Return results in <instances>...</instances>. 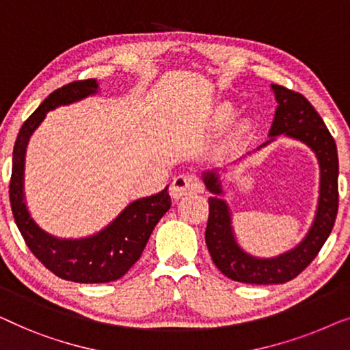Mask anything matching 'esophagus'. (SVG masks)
<instances>
[{"instance_id": "1", "label": "esophagus", "mask_w": 350, "mask_h": 350, "mask_svg": "<svg viewBox=\"0 0 350 350\" xmlns=\"http://www.w3.org/2000/svg\"><path fill=\"white\" fill-rule=\"evenodd\" d=\"M203 190V184L195 174H185L179 176L173 180V184L170 187V193L174 200H179L185 195H193L200 193Z\"/></svg>"}]
</instances>
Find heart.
<instances>
[{
  "label": "heart",
  "mask_w": 350,
  "mask_h": 350,
  "mask_svg": "<svg viewBox=\"0 0 350 350\" xmlns=\"http://www.w3.org/2000/svg\"><path fill=\"white\" fill-rule=\"evenodd\" d=\"M238 117V107L233 101L224 100L211 107L208 114V126L213 130H225L228 128Z\"/></svg>",
  "instance_id": "obj_1"
}]
</instances>
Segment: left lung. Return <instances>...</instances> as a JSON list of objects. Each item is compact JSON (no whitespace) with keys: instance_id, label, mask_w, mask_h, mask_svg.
I'll return each mask as SVG.
<instances>
[{"instance_id":"1","label":"left lung","mask_w":350,"mask_h":350,"mask_svg":"<svg viewBox=\"0 0 350 350\" xmlns=\"http://www.w3.org/2000/svg\"><path fill=\"white\" fill-rule=\"evenodd\" d=\"M271 92L278 107L268 133L269 139L233 161L231 166L239 165L245 157L269 146L282 135L301 142L316 155L321 171L319 198L311 226L295 247L274 257H258L247 252L236 238L233 213L224 198V180L228 166L203 171L201 179L213 193L209 198V219L204 234L209 254L215 267L226 278L244 284H284L297 278L317 257L319 250L332 233L338 214L339 163L333 136L303 95L275 83H271Z\"/></svg>"}]
</instances>
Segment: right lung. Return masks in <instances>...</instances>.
Here are the masks:
<instances>
[{"label":"right lung","mask_w":350,"mask_h":350,"mask_svg":"<svg viewBox=\"0 0 350 350\" xmlns=\"http://www.w3.org/2000/svg\"><path fill=\"white\" fill-rule=\"evenodd\" d=\"M98 92L96 79L77 81L52 92L39 105L17 135L9 185L14 219L29 250L58 278L79 284L120 279L139 260L155 225L171 208L168 187H165L159 193L128 203L100 231L82 238H60L49 233L33 219L25 198V157L29 137L49 111L95 96Z\"/></svg>","instance_id":"obj_1"}]
</instances>
